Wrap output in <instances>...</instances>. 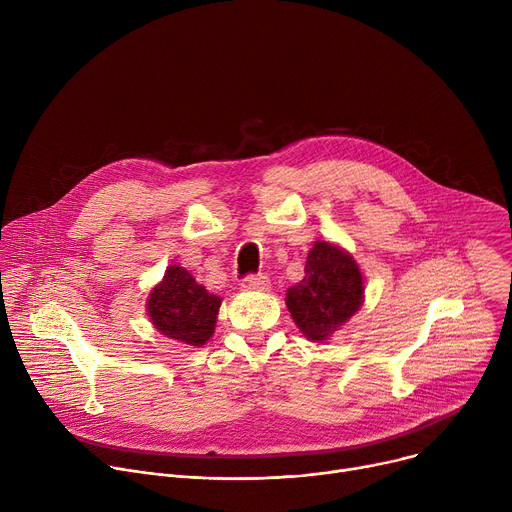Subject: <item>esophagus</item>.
I'll return each instance as SVG.
<instances>
[{"label":"esophagus","instance_id":"esophagus-1","mask_svg":"<svg viewBox=\"0 0 512 512\" xmlns=\"http://www.w3.org/2000/svg\"><path fill=\"white\" fill-rule=\"evenodd\" d=\"M245 289H255V291H265L269 289V277L267 275H247L243 279Z\"/></svg>","mask_w":512,"mask_h":512}]
</instances>
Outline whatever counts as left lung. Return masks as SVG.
<instances>
[{
	"label": "left lung",
	"mask_w": 512,
	"mask_h": 512,
	"mask_svg": "<svg viewBox=\"0 0 512 512\" xmlns=\"http://www.w3.org/2000/svg\"><path fill=\"white\" fill-rule=\"evenodd\" d=\"M304 273L287 289L285 306L308 340L324 342L360 310L362 273L350 253L328 241L314 243Z\"/></svg>",
	"instance_id": "1"
}]
</instances>
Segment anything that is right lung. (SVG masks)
<instances>
[{"label":"right lung","mask_w":512,"mask_h":512,"mask_svg":"<svg viewBox=\"0 0 512 512\" xmlns=\"http://www.w3.org/2000/svg\"><path fill=\"white\" fill-rule=\"evenodd\" d=\"M221 304V298L208 294L190 271L170 265L164 279L150 291L148 316L160 334L200 348L214 334Z\"/></svg>","instance_id":"1"}]
</instances>
